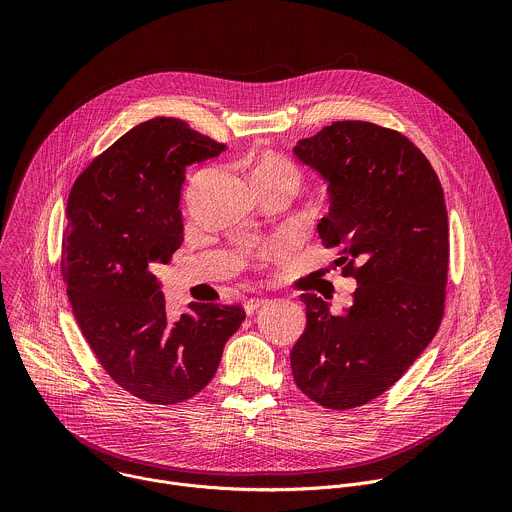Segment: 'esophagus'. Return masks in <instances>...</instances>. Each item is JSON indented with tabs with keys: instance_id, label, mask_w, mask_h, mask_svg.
<instances>
[{
	"instance_id": "obj_1",
	"label": "esophagus",
	"mask_w": 512,
	"mask_h": 512,
	"mask_svg": "<svg viewBox=\"0 0 512 512\" xmlns=\"http://www.w3.org/2000/svg\"><path fill=\"white\" fill-rule=\"evenodd\" d=\"M267 302H269L267 298H251V300L245 302V312L251 316V314H255L261 306H265Z\"/></svg>"
}]
</instances>
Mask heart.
Here are the masks:
<instances>
[{
	"label": "heart",
	"mask_w": 512,
	"mask_h": 512,
	"mask_svg": "<svg viewBox=\"0 0 512 512\" xmlns=\"http://www.w3.org/2000/svg\"><path fill=\"white\" fill-rule=\"evenodd\" d=\"M302 170L298 168L296 162H291L287 156L277 154V152H267L263 154L253 170V182L255 186L261 184H281L287 186L294 192H298V188L302 186ZM287 247V243L283 239H273L269 241L265 247H261V251L257 253L259 261H269L273 257H277L279 253H283Z\"/></svg>",
	"instance_id": "b5f03b06"
}]
</instances>
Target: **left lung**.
<instances>
[{
  "label": "left lung",
  "instance_id": "obj_1",
  "mask_svg": "<svg viewBox=\"0 0 512 512\" xmlns=\"http://www.w3.org/2000/svg\"><path fill=\"white\" fill-rule=\"evenodd\" d=\"M328 182L330 212L318 223L358 287L340 316L302 294L306 330L291 348L304 395L326 409H354L391 389L444 318L450 227L429 160L403 133L369 121H334L296 145Z\"/></svg>",
  "mask_w": 512,
  "mask_h": 512
}]
</instances>
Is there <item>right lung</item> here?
<instances>
[{"instance_id": "1", "label": "right lung", "mask_w": 512, "mask_h": 512, "mask_svg": "<svg viewBox=\"0 0 512 512\" xmlns=\"http://www.w3.org/2000/svg\"><path fill=\"white\" fill-rule=\"evenodd\" d=\"M225 148L182 119L156 117L99 154L68 194L60 271L72 314L105 373L145 403L198 395L245 320L243 306L196 302L174 320L154 275L184 241L186 166Z\"/></svg>"}]
</instances>
